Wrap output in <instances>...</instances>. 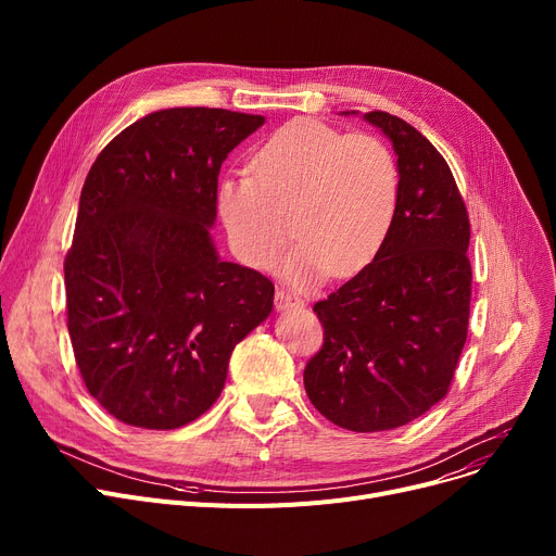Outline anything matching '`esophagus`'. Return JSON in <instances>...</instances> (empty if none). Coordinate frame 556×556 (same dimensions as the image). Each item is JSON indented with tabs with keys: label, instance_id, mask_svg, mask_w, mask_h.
<instances>
[{
	"label": "esophagus",
	"instance_id": "34e87169",
	"mask_svg": "<svg viewBox=\"0 0 556 556\" xmlns=\"http://www.w3.org/2000/svg\"><path fill=\"white\" fill-rule=\"evenodd\" d=\"M298 306H302V302L298 298L288 295L286 290H277V293H275V308L277 311H290V308H298Z\"/></svg>",
	"mask_w": 556,
	"mask_h": 556
}]
</instances>
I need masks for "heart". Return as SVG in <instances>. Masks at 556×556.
<instances>
[{
  "label": "heart",
  "mask_w": 556,
  "mask_h": 556,
  "mask_svg": "<svg viewBox=\"0 0 556 556\" xmlns=\"http://www.w3.org/2000/svg\"><path fill=\"white\" fill-rule=\"evenodd\" d=\"M399 202V168L371 135H342L308 116L279 126L250 157V175H225L216 210L237 256L268 270L288 243L293 207L298 250L283 263L293 283L325 273L352 277L381 250Z\"/></svg>",
  "instance_id": "1"
}]
</instances>
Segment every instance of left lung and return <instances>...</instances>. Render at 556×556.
<instances>
[{"mask_svg": "<svg viewBox=\"0 0 556 556\" xmlns=\"http://www.w3.org/2000/svg\"><path fill=\"white\" fill-rule=\"evenodd\" d=\"M363 119L392 141L399 202L374 261L313 306L325 344L304 388L336 426L378 432L448 392L469 329L471 225L446 160L417 128L381 110Z\"/></svg>", "mask_w": 556, "mask_h": 556, "instance_id": "1", "label": "left lung"}]
</instances>
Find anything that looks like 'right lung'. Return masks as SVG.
Returning <instances> with one entry per match:
<instances>
[{
  "mask_svg": "<svg viewBox=\"0 0 556 556\" xmlns=\"http://www.w3.org/2000/svg\"><path fill=\"white\" fill-rule=\"evenodd\" d=\"M266 116L168 108L116 135L87 173L65 258L67 329L90 394L119 421L173 430L220 396L229 356L275 286L223 261L220 164Z\"/></svg>",
  "mask_w": 556,
  "mask_h": 556,
  "instance_id": "right-lung-1",
  "label": "right lung"
}]
</instances>
